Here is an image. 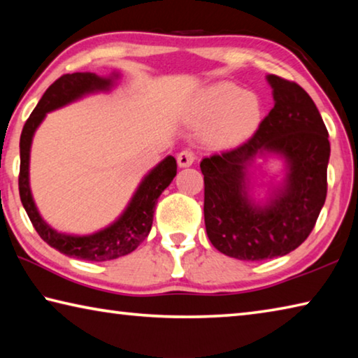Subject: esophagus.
Instances as JSON below:
<instances>
[{"label":"esophagus","mask_w":358,"mask_h":358,"mask_svg":"<svg viewBox=\"0 0 358 358\" xmlns=\"http://www.w3.org/2000/svg\"><path fill=\"white\" fill-rule=\"evenodd\" d=\"M177 161H178L180 167H189V166H192V162L196 161V156H194L191 150H185V151H181V153H178Z\"/></svg>","instance_id":"1"}]
</instances>
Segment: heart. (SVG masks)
Here are the masks:
<instances>
[{
    "label": "heart",
    "mask_w": 358,
    "mask_h": 358,
    "mask_svg": "<svg viewBox=\"0 0 358 358\" xmlns=\"http://www.w3.org/2000/svg\"><path fill=\"white\" fill-rule=\"evenodd\" d=\"M189 118L207 124L203 142L213 148H230L250 137L262 118V102L254 93L243 92L234 83H216L205 88L192 101Z\"/></svg>",
    "instance_id": "heart-1"
}]
</instances>
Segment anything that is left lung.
Listing matches in <instances>:
<instances>
[{
    "label": "left lung",
    "instance_id": "left-lung-1",
    "mask_svg": "<svg viewBox=\"0 0 358 358\" xmlns=\"http://www.w3.org/2000/svg\"><path fill=\"white\" fill-rule=\"evenodd\" d=\"M275 106L250 141L201 162L207 235L217 251L238 260L286 256L311 234L327 197L329 132L300 85L266 76ZM280 159L281 182L264 201L253 197L255 159Z\"/></svg>",
    "mask_w": 358,
    "mask_h": 358
}]
</instances>
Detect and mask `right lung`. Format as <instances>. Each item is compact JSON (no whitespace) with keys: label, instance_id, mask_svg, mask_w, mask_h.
Instances as JSON below:
<instances>
[{"label":"right lung","instance_id":"1","mask_svg":"<svg viewBox=\"0 0 358 358\" xmlns=\"http://www.w3.org/2000/svg\"><path fill=\"white\" fill-rule=\"evenodd\" d=\"M118 78L120 72H112L108 77L96 76L93 72H74V74L62 76L47 88L27 120L20 136V201L36 232L45 243L66 256L92 260V262H104V260L126 256L148 237L151 224H153L156 202L177 175V161L173 156H167L151 169L138 183L123 213L107 227L90 235H71L58 232L48 226L36 207L31 187H29V153H31L34 132L48 112L72 104L88 94L110 92L117 85Z\"/></svg>","mask_w":358,"mask_h":358}]
</instances>
